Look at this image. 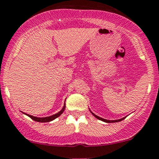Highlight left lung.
Returning <instances> with one entry per match:
<instances>
[{
  "mask_svg": "<svg viewBox=\"0 0 159 159\" xmlns=\"http://www.w3.org/2000/svg\"><path fill=\"white\" fill-rule=\"evenodd\" d=\"M89 110H90V109H89ZM90 112H92V114L95 117V118H97V119H98V120H102V121H103V122H106V123H116V122H120V121L123 120H124V119L126 118V117H124V118L119 119V120H106V119H103V118H102V117H99V116H98L95 115V114L93 113V112H92L91 110H90Z\"/></svg>",
  "mask_w": 159,
  "mask_h": 159,
  "instance_id": "left-lung-1",
  "label": "left lung"
}]
</instances>
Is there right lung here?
I'll use <instances>...</instances> for the list:
<instances>
[{
    "mask_svg": "<svg viewBox=\"0 0 159 159\" xmlns=\"http://www.w3.org/2000/svg\"><path fill=\"white\" fill-rule=\"evenodd\" d=\"M64 109H65V103H64V106H63L62 109H61L60 112H58L57 113L54 114V115H52L50 116H47V117H36V116H33L32 115H29V114H26V115L30 117L32 120H33L36 121V122H39V123H47V122H50V121L53 120H55L56 118H57L58 116H60L61 115V114L64 112Z\"/></svg>",
    "mask_w": 159,
    "mask_h": 159,
    "instance_id": "1",
    "label": "right lung"
}]
</instances>
